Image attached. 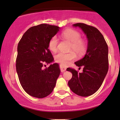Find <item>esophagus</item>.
<instances>
[{
	"label": "esophagus",
	"instance_id": "34e87169",
	"mask_svg": "<svg viewBox=\"0 0 120 120\" xmlns=\"http://www.w3.org/2000/svg\"><path fill=\"white\" fill-rule=\"evenodd\" d=\"M60 71H61V72H64V71H66V68L65 67H63L61 65H60Z\"/></svg>",
	"mask_w": 120,
	"mask_h": 120
}]
</instances>
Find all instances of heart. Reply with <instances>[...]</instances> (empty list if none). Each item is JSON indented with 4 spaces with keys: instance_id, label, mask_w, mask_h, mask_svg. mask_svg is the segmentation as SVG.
Returning a JSON list of instances; mask_svg holds the SVG:
<instances>
[{
    "instance_id": "obj_1",
    "label": "heart",
    "mask_w": 120,
    "mask_h": 120,
    "mask_svg": "<svg viewBox=\"0 0 120 120\" xmlns=\"http://www.w3.org/2000/svg\"><path fill=\"white\" fill-rule=\"evenodd\" d=\"M61 36L71 42L68 53L59 52L54 56L55 61L60 63L63 65H67L71 61L75 60L76 54L79 57L83 56L87 49V44L84 39H81V34L76 30L68 29L64 30L61 34ZM58 39L57 37L53 36L51 38L49 42V49L51 51L55 52L57 50ZM74 50L75 52L73 51Z\"/></svg>"
}]
</instances>
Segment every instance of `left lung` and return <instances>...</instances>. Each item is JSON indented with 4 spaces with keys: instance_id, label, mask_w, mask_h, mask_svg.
<instances>
[{
    "instance_id": "8db88e82",
    "label": "left lung",
    "mask_w": 120,
    "mask_h": 120,
    "mask_svg": "<svg viewBox=\"0 0 120 120\" xmlns=\"http://www.w3.org/2000/svg\"><path fill=\"white\" fill-rule=\"evenodd\" d=\"M88 39L86 55L83 59L75 62L78 67H83V72L68 68L72 73L68 86L75 94L88 96L96 93L102 85L108 71V47L101 33L96 27L83 23H77Z\"/></svg>"
}]
</instances>
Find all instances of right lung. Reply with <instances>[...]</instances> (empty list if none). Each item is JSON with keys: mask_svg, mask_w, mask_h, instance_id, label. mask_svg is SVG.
I'll return each instance as SVG.
<instances>
[{"mask_svg": "<svg viewBox=\"0 0 120 120\" xmlns=\"http://www.w3.org/2000/svg\"><path fill=\"white\" fill-rule=\"evenodd\" d=\"M59 29L46 24L34 26L29 29L19 41L16 71L21 85L30 96L43 98L55 87L60 73L58 64H51L46 68L44 66L53 61L49 42Z\"/></svg>", "mask_w": 120, "mask_h": 120, "instance_id": "obj_1", "label": "right lung"}]
</instances>
